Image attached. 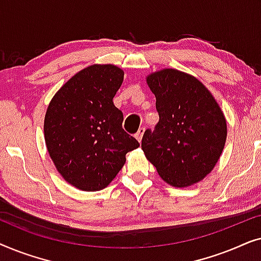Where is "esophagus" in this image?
I'll list each match as a JSON object with an SVG mask.
<instances>
[{"instance_id": "obj_1", "label": "esophagus", "mask_w": 261, "mask_h": 261, "mask_svg": "<svg viewBox=\"0 0 261 261\" xmlns=\"http://www.w3.org/2000/svg\"><path fill=\"white\" fill-rule=\"evenodd\" d=\"M145 133V127H140L139 128V130L137 132V134H135V138H137V140L139 142H141L142 140V135Z\"/></svg>"}]
</instances>
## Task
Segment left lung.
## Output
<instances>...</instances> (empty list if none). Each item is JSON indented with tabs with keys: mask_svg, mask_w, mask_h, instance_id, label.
Segmentation results:
<instances>
[{
	"mask_svg": "<svg viewBox=\"0 0 261 261\" xmlns=\"http://www.w3.org/2000/svg\"><path fill=\"white\" fill-rule=\"evenodd\" d=\"M155 96L159 122L146 129L141 148L159 176L172 187L202 180L220 159L227 139L222 110L191 74L164 69L146 78Z\"/></svg>",
	"mask_w": 261,
	"mask_h": 261,
	"instance_id": "obj_1",
	"label": "left lung"
}]
</instances>
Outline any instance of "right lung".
Wrapping results in <instances>:
<instances>
[{
	"label": "right lung",
	"mask_w": 261,
	"mask_h": 261,
	"mask_svg": "<svg viewBox=\"0 0 261 261\" xmlns=\"http://www.w3.org/2000/svg\"><path fill=\"white\" fill-rule=\"evenodd\" d=\"M124 72L112 64L88 66L70 78L46 110L44 132L49 156L67 183L83 191L109 185L140 144L122 128L113 98Z\"/></svg>",
	"instance_id": "1"
}]
</instances>
